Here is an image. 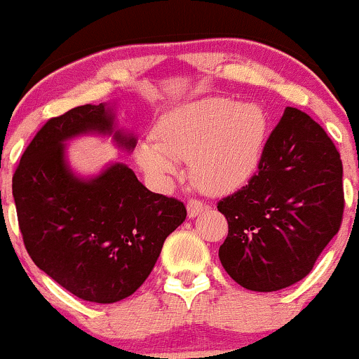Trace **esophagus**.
Masks as SVG:
<instances>
[{"label": "esophagus", "instance_id": "34e87169", "mask_svg": "<svg viewBox=\"0 0 359 359\" xmlns=\"http://www.w3.org/2000/svg\"><path fill=\"white\" fill-rule=\"evenodd\" d=\"M203 209H205V205H203L200 200H190L187 205V210H188V217H196L198 214H202Z\"/></svg>", "mask_w": 359, "mask_h": 359}]
</instances>
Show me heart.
Instances as JSON below:
<instances>
[{
	"label": "heart",
	"mask_w": 359,
	"mask_h": 359,
	"mask_svg": "<svg viewBox=\"0 0 359 359\" xmlns=\"http://www.w3.org/2000/svg\"><path fill=\"white\" fill-rule=\"evenodd\" d=\"M269 116L257 102L227 97L188 101L164 111L150 144L135 149V163L156 183L188 161L194 183L207 194H229L257 175L269 140Z\"/></svg>",
	"instance_id": "heart-1"
}]
</instances>
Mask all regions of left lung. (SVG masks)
Segmentation results:
<instances>
[{
  "label": "left lung",
  "mask_w": 359,
  "mask_h": 359,
  "mask_svg": "<svg viewBox=\"0 0 359 359\" xmlns=\"http://www.w3.org/2000/svg\"><path fill=\"white\" fill-rule=\"evenodd\" d=\"M217 209L229 224L219 248L226 272L250 291L291 286L310 273L341 227V156L317 121L287 107L257 175Z\"/></svg>",
  "instance_id": "1"
}]
</instances>
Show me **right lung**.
<instances>
[{"label": "right lung", "mask_w": 359, "mask_h": 359, "mask_svg": "<svg viewBox=\"0 0 359 359\" xmlns=\"http://www.w3.org/2000/svg\"><path fill=\"white\" fill-rule=\"evenodd\" d=\"M83 135L111 137L126 152L137 144L116 128L114 106L106 102L49 119L13 175L18 226L34 264L60 286L86 302L116 303L145 283L187 209L147 190L123 163L76 175L67 145Z\"/></svg>", "instance_id": "obj_1"}]
</instances>
